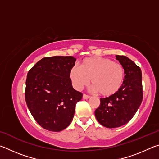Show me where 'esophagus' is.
Listing matches in <instances>:
<instances>
[{"mask_svg": "<svg viewBox=\"0 0 159 159\" xmlns=\"http://www.w3.org/2000/svg\"><path fill=\"white\" fill-rule=\"evenodd\" d=\"M90 98V97L89 95H85V94H83V98L85 99H89Z\"/></svg>", "mask_w": 159, "mask_h": 159, "instance_id": "34e87169", "label": "esophagus"}]
</instances>
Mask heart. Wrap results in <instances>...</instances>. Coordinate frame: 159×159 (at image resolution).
I'll use <instances>...</instances> for the list:
<instances>
[{
  "label": "heart",
  "instance_id": "heart-1",
  "mask_svg": "<svg viewBox=\"0 0 159 159\" xmlns=\"http://www.w3.org/2000/svg\"><path fill=\"white\" fill-rule=\"evenodd\" d=\"M80 68L72 67L69 76L76 90H82L90 81L92 90L104 97L115 95L120 89L124 80L123 66L108 58L90 57L80 62Z\"/></svg>",
  "mask_w": 159,
  "mask_h": 159
}]
</instances>
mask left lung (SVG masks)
<instances>
[{"mask_svg": "<svg viewBox=\"0 0 159 159\" xmlns=\"http://www.w3.org/2000/svg\"><path fill=\"white\" fill-rule=\"evenodd\" d=\"M116 58L124 69L123 85L115 95L101 98L100 105L95 111L98 121L109 128L120 127L130 121L143 98L140 68L125 56L116 55Z\"/></svg>", "mask_w": 159, "mask_h": 159, "instance_id": "obj_1", "label": "left lung"}]
</instances>
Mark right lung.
Here are the masks:
<instances>
[{
	"mask_svg": "<svg viewBox=\"0 0 159 159\" xmlns=\"http://www.w3.org/2000/svg\"><path fill=\"white\" fill-rule=\"evenodd\" d=\"M72 56L44 57L29 70L26 80L25 99L31 115L45 130L60 132L68 127L76 104L83 94L74 89L70 70Z\"/></svg>",
	"mask_w": 159,
	"mask_h": 159,
	"instance_id": "1",
	"label": "right lung"
}]
</instances>
